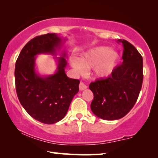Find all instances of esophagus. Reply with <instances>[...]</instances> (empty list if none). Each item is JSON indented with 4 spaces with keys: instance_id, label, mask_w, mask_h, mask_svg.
<instances>
[{
    "instance_id": "1",
    "label": "esophagus",
    "mask_w": 158,
    "mask_h": 158,
    "mask_svg": "<svg viewBox=\"0 0 158 158\" xmlns=\"http://www.w3.org/2000/svg\"><path fill=\"white\" fill-rule=\"evenodd\" d=\"M88 88V86L86 85L85 83H83V82H81V83H80V84H79V88H80V90H83L86 89V88Z\"/></svg>"
}]
</instances>
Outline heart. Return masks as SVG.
<instances>
[{
    "instance_id": "obj_1",
    "label": "heart",
    "mask_w": 158,
    "mask_h": 158,
    "mask_svg": "<svg viewBox=\"0 0 158 158\" xmlns=\"http://www.w3.org/2000/svg\"><path fill=\"white\" fill-rule=\"evenodd\" d=\"M118 54L108 47L101 46L86 52L78 59L72 58L70 64L77 72L83 73L85 69L94 68L96 77L104 78L111 75L117 66Z\"/></svg>"
}]
</instances>
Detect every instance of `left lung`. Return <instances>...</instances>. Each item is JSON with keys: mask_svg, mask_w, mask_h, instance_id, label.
Listing matches in <instances>:
<instances>
[{"mask_svg": "<svg viewBox=\"0 0 158 158\" xmlns=\"http://www.w3.org/2000/svg\"><path fill=\"white\" fill-rule=\"evenodd\" d=\"M124 47L122 63L107 78L90 83L94 94L90 109L104 120L124 117L132 109L143 81V60L137 49L124 40H118Z\"/></svg>", "mask_w": 158, "mask_h": 158, "instance_id": "1", "label": "left lung"}]
</instances>
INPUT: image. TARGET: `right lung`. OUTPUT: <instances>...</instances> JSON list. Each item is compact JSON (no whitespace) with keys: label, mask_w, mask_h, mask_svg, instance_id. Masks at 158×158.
Masks as SVG:
<instances>
[{"label":"right lung","mask_w":158,"mask_h":158,"mask_svg":"<svg viewBox=\"0 0 158 158\" xmlns=\"http://www.w3.org/2000/svg\"><path fill=\"white\" fill-rule=\"evenodd\" d=\"M65 40L56 34L36 36L23 47L16 62L15 83L19 100L30 116L44 124L62 120L79 90V80L70 78L65 74V51L61 57H54L57 61L54 74L41 76L35 69L36 55H56Z\"/></svg>","instance_id":"add662e5"}]
</instances>
